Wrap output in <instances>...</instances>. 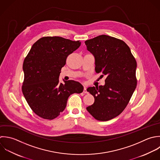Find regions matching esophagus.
Masks as SVG:
<instances>
[{
    "instance_id": "1",
    "label": "esophagus",
    "mask_w": 160,
    "mask_h": 160,
    "mask_svg": "<svg viewBox=\"0 0 160 160\" xmlns=\"http://www.w3.org/2000/svg\"><path fill=\"white\" fill-rule=\"evenodd\" d=\"M83 93H88V92H87V88H86L85 87H84V88H83Z\"/></svg>"
}]
</instances>
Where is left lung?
I'll list each match as a JSON object with an SVG mask.
<instances>
[{
	"mask_svg": "<svg viewBox=\"0 0 160 160\" xmlns=\"http://www.w3.org/2000/svg\"><path fill=\"white\" fill-rule=\"evenodd\" d=\"M85 43L96 72L106 76L104 85L87 88L95 102L87 110L96 120L108 121L124 110L136 88L137 62L127 43L115 37L102 35Z\"/></svg>",
	"mask_w": 160,
	"mask_h": 160,
	"instance_id": "1",
	"label": "left lung"
}]
</instances>
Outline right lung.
I'll return each instance as SVG.
<instances>
[{"label":"right lung","mask_w":160,"mask_h":160,"mask_svg":"<svg viewBox=\"0 0 160 160\" xmlns=\"http://www.w3.org/2000/svg\"><path fill=\"white\" fill-rule=\"evenodd\" d=\"M80 44V41L60 37H44L33 43L24 59L22 92L31 109L40 117L55 118L65 110L70 95L83 91L78 82H59L67 57Z\"/></svg>","instance_id":"add662e5"}]
</instances>
